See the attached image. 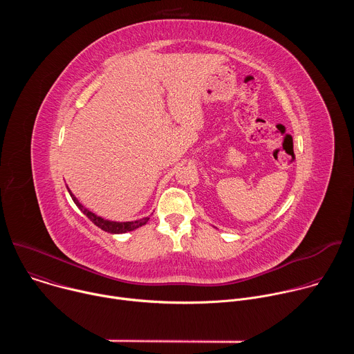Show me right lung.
<instances>
[{
  "instance_id": "right-lung-1",
  "label": "right lung",
  "mask_w": 354,
  "mask_h": 354,
  "mask_svg": "<svg viewBox=\"0 0 354 354\" xmlns=\"http://www.w3.org/2000/svg\"><path fill=\"white\" fill-rule=\"evenodd\" d=\"M68 189V187H67ZM68 192H70V196L73 197V200H74V203L77 205V207L96 225V227H99L100 230H104V231H106V232H111V234H124V232H129V231H133V230H136V228H138V227H141V225H145L147 223H148V217H144V218H140V220H136V221H111V220H105V218H102V217H99V216H96L95 213H92V212H89L88 209H85L80 201H78V198L71 193V190L68 189Z\"/></svg>"
}]
</instances>
